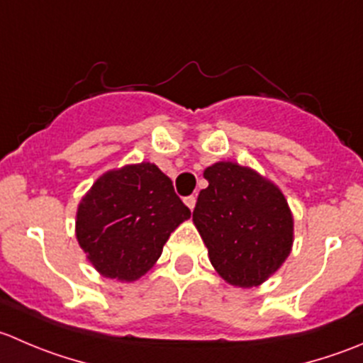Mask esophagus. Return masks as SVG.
Listing matches in <instances>:
<instances>
[{"instance_id": "1", "label": "esophagus", "mask_w": 363, "mask_h": 363, "mask_svg": "<svg viewBox=\"0 0 363 363\" xmlns=\"http://www.w3.org/2000/svg\"><path fill=\"white\" fill-rule=\"evenodd\" d=\"M184 203L186 206L189 207V209H195V203H196V196H193V195H189V196H186L184 199Z\"/></svg>"}]
</instances>
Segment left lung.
Instances as JSON below:
<instances>
[{"label": "left lung", "instance_id": "left-lung-1", "mask_svg": "<svg viewBox=\"0 0 363 363\" xmlns=\"http://www.w3.org/2000/svg\"><path fill=\"white\" fill-rule=\"evenodd\" d=\"M209 186L193 211L218 275L235 287L266 282L289 257L294 221L279 186L255 170L220 161L203 170Z\"/></svg>", "mask_w": 363, "mask_h": 363}]
</instances>
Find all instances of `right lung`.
<instances>
[{
  "label": "right lung",
  "mask_w": 363,
  "mask_h": 363,
  "mask_svg": "<svg viewBox=\"0 0 363 363\" xmlns=\"http://www.w3.org/2000/svg\"><path fill=\"white\" fill-rule=\"evenodd\" d=\"M189 216L170 177L143 161L106 172L94 182L77 206L76 238L101 275L135 282Z\"/></svg>",
  "instance_id": "right-lung-1"
}]
</instances>
